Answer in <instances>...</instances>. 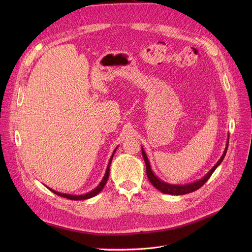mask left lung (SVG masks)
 <instances>
[{
  "instance_id": "1",
  "label": "left lung",
  "mask_w": 252,
  "mask_h": 252,
  "mask_svg": "<svg viewBox=\"0 0 252 252\" xmlns=\"http://www.w3.org/2000/svg\"><path fill=\"white\" fill-rule=\"evenodd\" d=\"M228 145H229V138L227 140V145H226V148H224V151L221 155V157L220 158V160L216 163V165L211 168L208 173L202 178L200 179L199 181H196L194 183H190V184H186V185H171V184H167L161 180L158 179L154 174L153 171L151 169V166H150V163H149V160H148V157L146 155V153H145L144 149L142 148V154H143V158H144V161H145V164H146V171H147V177L149 179V181L151 182V184L153 185V186L157 189L159 190L160 192L164 193V194H170V195H184V194H188V193H191V192H194L196 190L199 189L200 187H202L203 185L208 181V179L210 178V176L214 174V171L216 170V168L221 163V161L223 160L224 156H226V153H227V150H228Z\"/></svg>"
}]
</instances>
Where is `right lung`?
Here are the masks:
<instances>
[{"label": "right lung", "mask_w": 252, "mask_h": 252, "mask_svg": "<svg viewBox=\"0 0 252 252\" xmlns=\"http://www.w3.org/2000/svg\"><path fill=\"white\" fill-rule=\"evenodd\" d=\"M116 149H117V147L115 148V150L113 151L112 156L110 157V160H109V162H108L107 168H106V173H105L104 178L102 179V181L100 182V184L98 185V186H97L94 190H92L91 192H89V193H87V194H83V195L64 194V193H60V192H57V191L52 190L51 188H49V190H50V191H52L53 193H55V194H56V195H58V196H61V197H64V198H67V199H70V200H85V199H89V198H91V197H94V196H96L99 192H101V191L103 190V188H104V186H105V184L107 183V180H108V177H109V171H110V164H111L112 158H113V155H114V153H115Z\"/></svg>", "instance_id": "1"}]
</instances>
